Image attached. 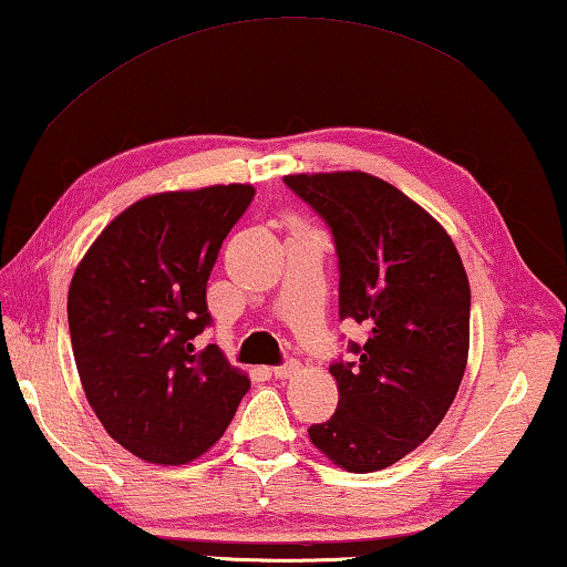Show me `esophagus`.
Masks as SVG:
<instances>
[{
    "label": "esophagus",
    "instance_id": "obj_1",
    "mask_svg": "<svg viewBox=\"0 0 567 567\" xmlns=\"http://www.w3.org/2000/svg\"><path fill=\"white\" fill-rule=\"evenodd\" d=\"M297 372H300V362L290 360V362H285V364H277V368L272 370V375L277 380H290L292 375H297Z\"/></svg>",
    "mask_w": 567,
    "mask_h": 567
}]
</instances>
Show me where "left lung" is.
I'll list each match as a JSON object with an SVG mask.
<instances>
[{"mask_svg": "<svg viewBox=\"0 0 567 567\" xmlns=\"http://www.w3.org/2000/svg\"><path fill=\"white\" fill-rule=\"evenodd\" d=\"M330 225L340 318L368 328L358 362L330 364L338 410L312 445L348 473H375L433 435L453 405L470 350V282L445 227L368 172L287 175Z\"/></svg>", "mask_w": 567, "mask_h": 567, "instance_id": "8db88e82", "label": "left lung"}]
</instances>
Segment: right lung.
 Instances as JSON below:
<instances>
[{
	"label": "right lung",
	"instance_id": "1",
	"mask_svg": "<svg viewBox=\"0 0 567 567\" xmlns=\"http://www.w3.org/2000/svg\"><path fill=\"white\" fill-rule=\"evenodd\" d=\"M252 185L159 192L130 205L76 265L66 320L84 395L112 440L155 465H187L233 422L249 378L217 344L207 280Z\"/></svg>",
	"mask_w": 567,
	"mask_h": 567
}]
</instances>
